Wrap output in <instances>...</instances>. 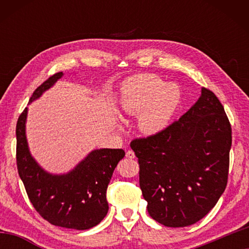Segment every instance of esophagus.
<instances>
[{"instance_id":"34e87169","label":"esophagus","mask_w":249,"mask_h":249,"mask_svg":"<svg viewBox=\"0 0 249 249\" xmlns=\"http://www.w3.org/2000/svg\"><path fill=\"white\" fill-rule=\"evenodd\" d=\"M126 157L129 159H134L135 158V153L133 150H127L126 151Z\"/></svg>"}]
</instances>
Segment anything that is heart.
<instances>
[{"instance_id": "b5f03b06", "label": "heart", "mask_w": 249, "mask_h": 249, "mask_svg": "<svg viewBox=\"0 0 249 249\" xmlns=\"http://www.w3.org/2000/svg\"><path fill=\"white\" fill-rule=\"evenodd\" d=\"M176 83H163L155 74L145 73L123 83L120 107L127 115H138L137 126L146 136H156L169 127L181 102Z\"/></svg>"}]
</instances>
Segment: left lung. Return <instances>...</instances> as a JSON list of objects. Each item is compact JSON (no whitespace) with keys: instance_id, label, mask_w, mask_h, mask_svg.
Instances as JSON below:
<instances>
[{"instance_id":"obj_1","label":"left lung","mask_w":249,"mask_h":249,"mask_svg":"<svg viewBox=\"0 0 249 249\" xmlns=\"http://www.w3.org/2000/svg\"><path fill=\"white\" fill-rule=\"evenodd\" d=\"M231 128L216 95L199 100L165 132L130 147L140 163V185L149 215L168 227L200 221L217 203L229 176Z\"/></svg>"}]
</instances>
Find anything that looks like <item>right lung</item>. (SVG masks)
Returning <instances> with one entry per match:
<instances>
[{"mask_svg":"<svg viewBox=\"0 0 249 249\" xmlns=\"http://www.w3.org/2000/svg\"><path fill=\"white\" fill-rule=\"evenodd\" d=\"M62 75L58 72L46 80L34 91L29 103L39 99ZM27 113L26 107L16 125V161L34 208L53 225L78 231L96 226L107 214V189L117 163L124 158V150L94 149L70 171L52 174L36 161L29 150Z\"/></svg>","mask_w":249,"mask_h":249,"instance_id":"right-lung-1","label":"right lung"}]
</instances>
